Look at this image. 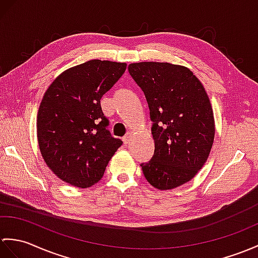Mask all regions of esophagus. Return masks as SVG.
Wrapping results in <instances>:
<instances>
[{
  "mask_svg": "<svg viewBox=\"0 0 258 258\" xmlns=\"http://www.w3.org/2000/svg\"><path fill=\"white\" fill-rule=\"evenodd\" d=\"M132 136H133V134H132V132H128V133L123 137V142L125 144H128L131 142V140H132Z\"/></svg>",
  "mask_w": 258,
  "mask_h": 258,
  "instance_id": "34e87169",
  "label": "esophagus"
}]
</instances>
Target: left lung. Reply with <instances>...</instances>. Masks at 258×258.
I'll return each mask as SVG.
<instances>
[{
	"label": "left lung",
	"instance_id": "obj_1",
	"mask_svg": "<svg viewBox=\"0 0 258 258\" xmlns=\"http://www.w3.org/2000/svg\"><path fill=\"white\" fill-rule=\"evenodd\" d=\"M128 73L142 90L153 122L155 152L142 163L147 181L168 190L190 181L207 161L214 140L208 94L190 69L168 62H136Z\"/></svg>",
	"mask_w": 258,
	"mask_h": 258
}]
</instances>
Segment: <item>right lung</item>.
Returning <instances> with one entry per match:
<instances>
[{
	"label": "right lung",
	"instance_id": "add662e5",
	"mask_svg": "<svg viewBox=\"0 0 258 258\" xmlns=\"http://www.w3.org/2000/svg\"><path fill=\"white\" fill-rule=\"evenodd\" d=\"M126 63L93 59L58 76L37 114L38 145L45 163L62 181L88 188L103 177L123 142L112 137L100 100Z\"/></svg>",
	"mask_w": 258,
	"mask_h": 258
}]
</instances>
